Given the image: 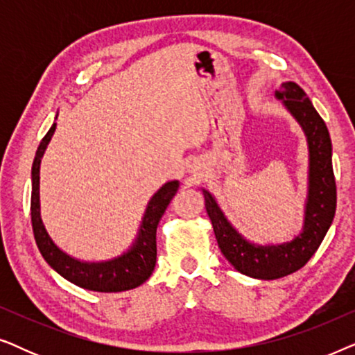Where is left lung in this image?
Masks as SVG:
<instances>
[{
	"label": "left lung",
	"instance_id": "8db88e82",
	"mask_svg": "<svg viewBox=\"0 0 355 355\" xmlns=\"http://www.w3.org/2000/svg\"><path fill=\"white\" fill-rule=\"evenodd\" d=\"M276 100L302 128L309 145V189L300 234L284 244L260 245L247 241L227 221L216 198L202 189L205 208L215 231L218 247L226 260L242 275L257 279H278L302 268L322 244L336 211V182L331 162V139L322 116L307 94L295 84L284 82L275 92Z\"/></svg>",
	"mask_w": 355,
	"mask_h": 355
}]
</instances>
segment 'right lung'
Returning a JSON list of instances; mask_svg holds the SVG:
<instances>
[{"mask_svg": "<svg viewBox=\"0 0 355 355\" xmlns=\"http://www.w3.org/2000/svg\"><path fill=\"white\" fill-rule=\"evenodd\" d=\"M58 118V116H56ZM56 123L48 130L38 145L32 164V227L38 250L48 265L62 278L79 288L96 293H121L145 283L153 273L157 263V227L171 198L176 196L179 181H168L153 193L142 216L139 232L132 245L123 255L105 261H84L67 255L58 247L43 226L40 215V163L43 153L55 134Z\"/></svg>", "mask_w": 355, "mask_h": 355, "instance_id": "right-lung-1", "label": "right lung"}]
</instances>
